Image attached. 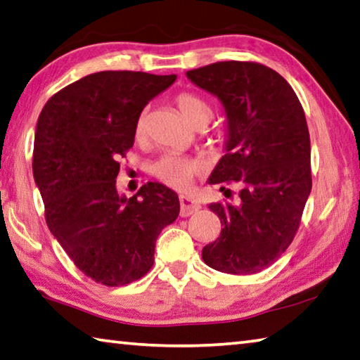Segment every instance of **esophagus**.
Returning a JSON list of instances; mask_svg holds the SVG:
<instances>
[{
	"mask_svg": "<svg viewBox=\"0 0 360 360\" xmlns=\"http://www.w3.org/2000/svg\"><path fill=\"white\" fill-rule=\"evenodd\" d=\"M179 214L182 217H188V215H192L193 212H197L198 209L201 207L197 201L191 197H186V195H181L179 197Z\"/></svg>",
	"mask_w": 360,
	"mask_h": 360,
	"instance_id": "34e87169",
	"label": "esophagus"
}]
</instances>
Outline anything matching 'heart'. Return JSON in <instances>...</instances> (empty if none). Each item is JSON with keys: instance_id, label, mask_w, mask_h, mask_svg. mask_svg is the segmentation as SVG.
I'll return each instance as SVG.
<instances>
[{"instance_id": "1", "label": "heart", "mask_w": 360, "mask_h": 360, "mask_svg": "<svg viewBox=\"0 0 360 360\" xmlns=\"http://www.w3.org/2000/svg\"><path fill=\"white\" fill-rule=\"evenodd\" d=\"M176 105H178L181 115L192 124L197 122L201 117H211V107L200 99V97L182 93L176 97ZM146 135V113L143 112L135 122V136L143 139ZM198 163L192 159L184 158L179 154H163L160 159L155 160L151 167V173L163 184L176 188V191H186L191 186L192 178L198 173Z\"/></svg>"}]
</instances>
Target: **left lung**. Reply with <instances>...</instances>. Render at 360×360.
<instances>
[{
	"label": "left lung",
	"instance_id": "left-lung-1",
	"mask_svg": "<svg viewBox=\"0 0 360 360\" xmlns=\"http://www.w3.org/2000/svg\"><path fill=\"white\" fill-rule=\"evenodd\" d=\"M186 75L225 110V155L209 184L236 182L240 198L236 206L209 205L224 228L202 248V261L234 276L257 274L292 243L311 191L302 105L282 75L258 63L221 61Z\"/></svg>",
	"mask_w": 360,
	"mask_h": 360
}]
</instances>
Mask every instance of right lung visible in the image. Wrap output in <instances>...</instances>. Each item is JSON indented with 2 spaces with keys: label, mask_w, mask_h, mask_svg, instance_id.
<instances>
[{
  "label": "right lung",
  "mask_w": 360,
  "mask_h": 360,
  "mask_svg": "<svg viewBox=\"0 0 360 360\" xmlns=\"http://www.w3.org/2000/svg\"><path fill=\"white\" fill-rule=\"evenodd\" d=\"M176 75L103 70L50 97L39 115L32 174L45 220L74 264L97 283L121 286L154 263L155 240L179 215L176 192L148 182L127 198L116 188L135 122Z\"/></svg>",
  "instance_id": "right-lung-1"
}]
</instances>
